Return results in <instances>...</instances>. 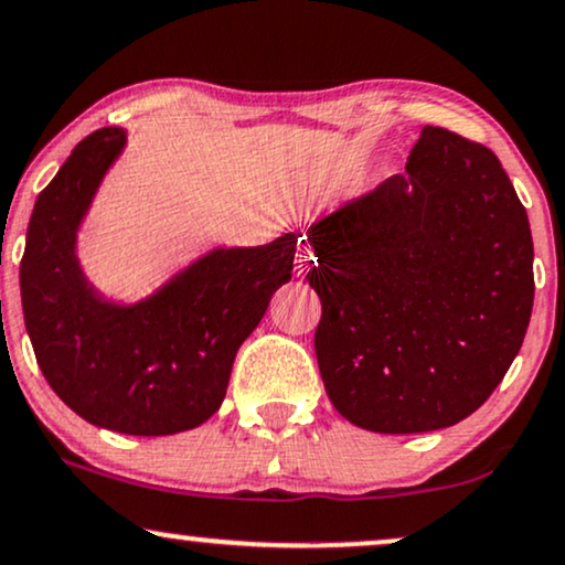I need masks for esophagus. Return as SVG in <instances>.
I'll list each match as a JSON object with an SVG mask.
<instances>
[{"label": "esophagus", "instance_id": "obj_1", "mask_svg": "<svg viewBox=\"0 0 565 565\" xmlns=\"http://www.w3.org/2000/svg\"><path fill=\"white\" fill-rule=\"evenodd\" d=\"M312 265H316V255H312L310 247L300 244V253H297V274H308Z\"/></svg>", "mask_w": 565, "mask_h": 565}]
</instances>
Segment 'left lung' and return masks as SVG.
<instances>
[{"label": "left lung", "instance_id": "8db88e82", "mask_svg": "<svg viewBox=\"0 0 565 565\" xmlns=\"http://www.w3.org/2000/svg\"><path fill=\"white\" fill-rule=\"evenodd\" d=\"M316 358L350 424L445 429L502 382L534 302L529 217L498 154L426 126L405 173L308 228Z\"/></svg>", "mask_w": 565, "mask_h": 565}]
</instances>
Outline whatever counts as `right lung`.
<instances>
[{"instance_id": "add662e5", "label": "right lung", "mask_w": 565, "mask_h": 565, "mask_svg": "<svg viewBox=\"0 0 565 565\" xmlns=\"http://www.w3.org/2000/svg\"><path fill=\"white\" fill-rule=\"evenodd\" d=\"M124 128L88 134L39 194L20 260V297L36 363L88 424L166 437L221 407L236 350L291 278L297 236L221 247L136 305L102 300L76 257V234Z\"/></svg>"}]
</instances>
